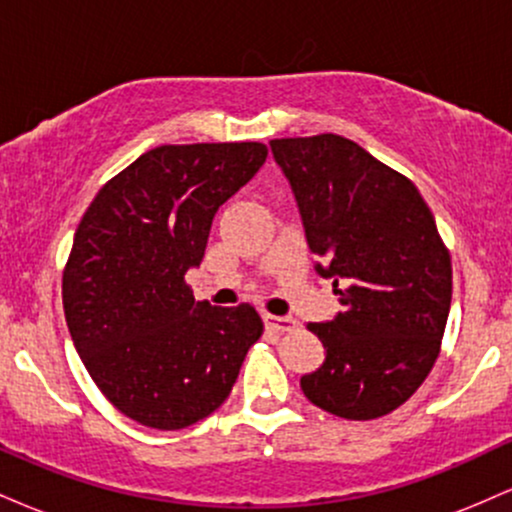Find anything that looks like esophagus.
Segmentation results:
<instances>
[{"instance_id":"obj_1","label":"esophagus","mask_w":512,"mask_h":512,"mask_svg":"<svg viewBox=\"0 0 512 512\" xmlns=\"http://www.w3.org/2000/svg\"><path fill=\"white\" fill-rule=\"evenodd\" d=\"M264 325L269 327V330L279 332V334H286L291 332L293 327H296V320L293 317H279V315H264Z\"/></svg>"}]
</instances>
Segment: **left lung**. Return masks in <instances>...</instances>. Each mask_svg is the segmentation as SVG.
<instances>
[{
  "label": "left lung",
  "instance_id": "obj_1",
  "mask_svg": "<svg viewBox=\"0 0 512 512\" xmlns=\"http://www.w3.org/2000/svg\"><path fill=\"white\" fill-rule=\"evenodd\" d=\"M305 236L344 305L310 322L325 363L301 378L315 407L370 421L402 407L440 354L452 298L450 250L416 185L339 134L272 139Z\"/></svg>",
  "mask_w": 512,
  "mask_h": 512
}]
</instances>
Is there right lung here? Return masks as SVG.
<instances>
[{
	"instance_id": "add662e5",
	"label": "right lung",
	"mask_w": 512,
	"mask_h": 512,
	"mask_svg": "<svg viewBox=\"0 0 512 512\" xmlns=\"http://www.w3.org/2000/svg\"><path fill=\"white\" fill-rule=\"evenodd\" d=\"M260 142L163 144L98 190L62 274L81 361L117 411L178 431L231 395L262 337L250 303L195 301L185 274L204 257L216 209L267 158Z\"/></svg>"
}]
</instances>
